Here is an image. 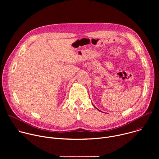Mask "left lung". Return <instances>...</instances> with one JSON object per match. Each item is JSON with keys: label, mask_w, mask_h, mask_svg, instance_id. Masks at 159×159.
<instances>
[{"label": "left lung", "mask_w": 159, "mask_h": 159, "mask_svg": "<svg viewBox=\"0 0 159 159\" xmlns=\"http://www.w3.org/2000/svg\"><path fill=\"white\" fill-rule=\"evenodd\" d=\"M94 107H95V106H94ZM98 110H99V109H98Z\"/></svg>", "instance_id": "1"}]
</instances>
